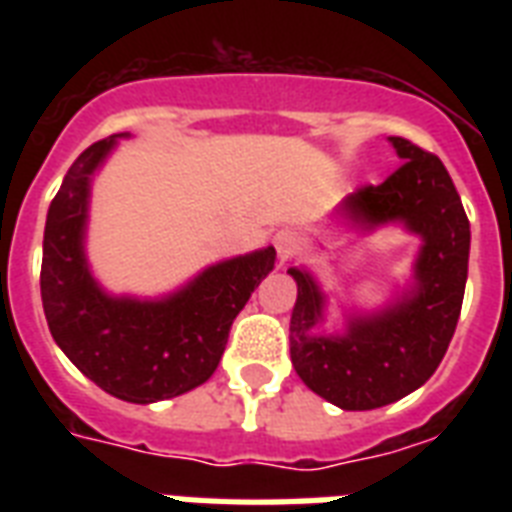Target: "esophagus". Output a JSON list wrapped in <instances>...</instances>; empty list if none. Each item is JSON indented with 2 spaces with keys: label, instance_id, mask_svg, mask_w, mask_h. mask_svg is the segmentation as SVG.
Returning a JSON list of instances; mask_svg holds the SVG:
<instances>
[{
  "label": "esophagus",
  "instance_id": "esophagus-1",
  "mask_svg": "<svg viewBox=\"0 0 512 512\" xmlns=\"http://www.w3.org/2000/svg\"><path fill=\"white\" fill-rule=\"evenodd\" d=\"M276 249H279L281 260H287L297 252V236L292 231H281L276 233Z\"/></svg>",
  "mask_w": 512,
  "mask_h": 512
}]
</instances>
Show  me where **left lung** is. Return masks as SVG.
Listing matches in <instances>:
<instances>
[{
    "instance_id": "8db88e82",
    "label": "left lung",
    "mask_w": 512,
    "mask_h": 512,
    "mask_svg": "<svg viewBox=\"0 0 512 512\" xmlns=\"http://www.w3.org/2000/svg\"><path fill=\"white\" fill-rule=\"evenodd\" d=\"M390 143L404 164L385 183L345 196L337 212L364 231L404 223L420 236L412 292L377 313L350 316L345 335H316L324 295L311 273L289 268L297 281L289 321L295 372L313 393L348 412L393 404L430 380L457 329L468 281L470 223L452 177L436 154L412 140Z\"/></svg>"
}]
</instances>
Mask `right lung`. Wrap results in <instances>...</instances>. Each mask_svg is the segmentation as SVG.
Returning a JSON list of instances; mask_svg holds the SVG:
<instances>
[{
  "instance_id": "right-lung-1",
  "label": "right lung",
  "mask_w": 512,
  "mask_h": 512,
  "mask_svg": "<svg viewBox=\"0 0 512 512\" xmlns=\"http://www.w3.org/2000/svg\"><path fill=\"white\" fill-rule=\"evenodd\" d=\"M116 138L92 143L63 177L47 212L42 305L52 340L98 388L154 404L199 388L223 358L233 319L273 271L276 249L209 265L162 300L111 297L84 257L90 180Z\"/></svg>"
}]
</instances>
